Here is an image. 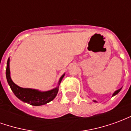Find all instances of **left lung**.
Returning a JSON list of instances; mask_svg holds the SVG:
<instances>
[{
    "instance_id": "1",
    "label": "left lung",
    "mask_w": 131,
    "mask_h": 131,
    "mask_svg": "<svg viewBox=\"0 0 131 131\" xmlns=\"http://www.w3.org/2000/svg\"><path fill=\"white\" fill-rule=\"evenodd\" d=\"M121 88H120V89H118V90H117V91H115V92L114 93V94H113L112 96H114V95H116V94H118V93H119V91H121ZM94 102H96V101H95V100H94Z\"/></svg>"
}]
</instances>
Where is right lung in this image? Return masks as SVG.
Wrapping results in <instances>:
<instances>
[{
    "instance_id": "add662e5",
    "label": "right lung",
    "mask_w": 131,
    "mask_h": 131,
    "mask_svg": "<svg viewBox=\"0 0 131 131\" xmlns=\"http://www.w3.org/2000/svg\"><path fill=\"white\" fill-rule=\"evenodd\" d=\"M64 76V74L60 78L59 81L60 85L61 81ZM6 78L8 84L10 85L11 90L15 96L21 100V101L27 102L28 104L34 106H40L52 101L56 97L58 93V88L52 89L51 91H46V92H40L37 90L31 89V88H23L17 85L13 82L10 78V59L8 58L7 62V68H6Z\"/></svg>"
}]
</instances>
